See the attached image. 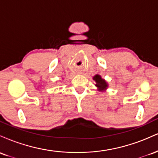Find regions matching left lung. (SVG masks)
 <instances>
[{"label": "left lung", "instance_id": "obj_1", "mask_svg": "<svg viewBox=\"0 0 158 158\" xmlns=\"http://www.w3.org/2000/svg\"><path fill=\"white\" fill-rule=\"evenodd\" d=\"M94 80H95L96 82H97L96 86L98 87L101 90L105 89V88H106L107 87H108L106 81H105L104 79H102L99 75H96L95 77H94Z\"/></svg>", "mask_w": 158, "mask_h": 158}]
</instances>
